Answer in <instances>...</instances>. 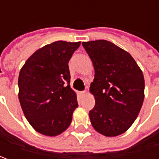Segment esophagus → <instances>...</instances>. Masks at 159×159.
Masks as SVG:
<instances>
[{
  "mask_svg": "<svg viewBox=\"0 0 159 159\" xmlns=\"http://www.w3.org/2000/svg\"><path fill=\"white\" fill-rule=\"evenodd\" d=\"M80 95H81V96H83V95H86V91H81L80 93Z\"/></svg>",
  "mask_w": 159,
  "mask_h": 159,
  "instance_id": "obj_1",
  "label": "esophagus"
}]
</instances>
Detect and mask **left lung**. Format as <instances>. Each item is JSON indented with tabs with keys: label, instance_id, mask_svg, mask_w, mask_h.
I'll list each match as a JSON object with an SVG mask.
<instances>
[{
	"label": "left lung",
	"instance_id": "8db88e82",
	"mask_svg": "<svg viewBox=\"0 0 159 159\" xmlns=\"http://www.w3.org/2000/svg\"><path fill=\"white\" fill-rule=\"evenodd\" d=\"M94 69L90 92L95 105L89 111L98 133L112 137L125 133L134 122L144 99V78L125 50L104 40L82 42Z\"/></svg>",
	"mask_w": 159,
	"mask_h": 159
}]
</instances>
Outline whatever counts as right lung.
I'll use <instances>...</instances> for the list:
<instances>
[{"label":"right lung","mask_w":159,"mask_h":159,"mask_svg":"<svg viewBox=\"0 0 159 159\" xmlns=\"http://www.w3.org/2000/svg\"><path fill=\"white\" fill-rule=\"evenodd\" d=\"M80 42L55 41L28 58L18 77V98L30 125L40 134L56 136L65 131L78 107L70 89L68 63Z\"/></svg>","instance_id":"1"}]
</instances>
